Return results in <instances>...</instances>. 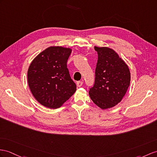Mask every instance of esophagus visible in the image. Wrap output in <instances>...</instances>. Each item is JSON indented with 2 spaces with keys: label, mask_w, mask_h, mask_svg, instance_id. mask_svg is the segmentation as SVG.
Here are the masks:
<instances>
[{
  "label": "esophagus",
  "mask_w": 157,
  "mask_h": 157,
  "mask_svg": "<svg viewBox=\"0 0 157 157\" xmlns=\"http://www.w3.org/2000/svg\"><path fill=\"white\" fill-rule=\"evenodd\" d=\"M83 84V82L82 81H78L76 82V85H77L78 87H81Z\"/></svg>",
  "instance_id": "esophagus-1"
}]
</instances>
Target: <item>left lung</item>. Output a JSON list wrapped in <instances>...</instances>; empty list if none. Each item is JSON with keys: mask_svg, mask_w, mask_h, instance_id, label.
<instances>
[{"mask_svg": "<svg viewBox=\"0 0 157 157\" xmlns=\"http://www.w3.org/2000/svg\"><path fill=\"white\" fill-rule=\"evenodd\" d=\"M98 53L94 86L89 92L90 99L101 109L114 107L127 93L131 81L128 65L113 49L94 47Z\"/></svg>", "mask_w": 157, "mask_h": 157, "instance_id": "1", "label": "left lung"}]
</instances>
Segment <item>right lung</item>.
<instances>
[{
    "instance_id": "add662e5",
    "label": "right lung",
    "mask_w": 157,
    "mask_h": 157,
    "mask_svg": "<svg viewBox=\"0 0 157 157\" xmlns=\"http://www.w3.org/2000/svg\"><path fill=\"white\" fill-rule=\"evenodd\" d=\"M72 48L49 47L30 63L27 72L30 90L40 105L49 109L60 107L76 90L67 63Z\"/></svg>"
}]
</instances>
